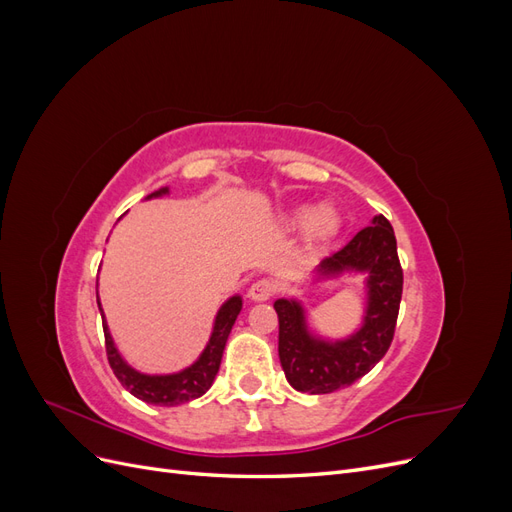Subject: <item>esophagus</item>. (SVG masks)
Returning <instances> with one entry per match:
<instances>
[{"instance_id":"obj_1","label":"esophagus","mask_w":512,"mask_h":512,"mask_svg":"<svg viewBox=\"0 0 512 512\" xmlns=\"http://www.w3.org/2000/svg\"><path fill=\"white\" fill-rule=\"evenodd\" d=\"M275 292V284L271 280H258L250 286V292H247V297H250L252 301H267L273 297Z\"/></svg>"}]
</instances>
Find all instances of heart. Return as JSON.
<instances>
[{
  "label": "heart",
  "instance_id": "obj_1",
  "mask_svg": "<svg viewBox=\"0 0 512 512\" xmlns=\"http://www.w3.org/2000/svg\"><path fill=\"white\" fill-rule=\"evenodd\" d=\"M303 218L307 220V232L312 237L318 239H327L333 237L337 228H339V215L331 205H320L312 213H303Z\"/></svg>",
  "mask_w": 512,
  "mask_h": 512
}]
</instances>
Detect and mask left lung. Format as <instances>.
<instances>
[{
  "instance_id": "obj_1",
  "label": "left lung",
  "mask_w": 512,
  "mask_h": 512,
  "mask_svg": "<svg viewBox=\"0 0 512 512\" xmlns=\"http://www.w3.org/2000/svg\"><path fill=\"white\" fill-rule=\"evenodd\" d=\"M346 271L367 275L363 324L346 339L327 342L312 335L299 301L277 299L273 303L280 320V363L292 389L301 393L324 395L346 389L374 369L393 342L404 271L393 226L384 215H376L318 267L322 277Z\"/></svg>"
}]
</instances>
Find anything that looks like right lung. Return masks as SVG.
Masks as SVG:
<instances>
[{
  "mask_svg": "<svg viewBox=\"0 0 512 512\" xmlns=\"http://www.w3.org/2000/svg\"><path fill=\"white\" fill-rule=\"evenodd\" d=\"M166 192L168 188H162L158 192L149 194L147 198L162 196ZM241 305H243L241 297L235 294V297H230L220 307L218 316H215L209 344L203 350V354L198 356L196 363L177 371V374L149 376V374H141V371H136L134 367H130L126 361H123V356L115 348L111 331H108V324L98 299V307L102 314V329H104V346H106V356H108V363H111L113 374L134 397L147 401V404H153V406H179V404H185V401H192L200 395H205L209 391V386L213 384L215 376H218L222 354L226 348V339L230 335L232 324H235L241 312Z\"/></svg>",
  "mask_w": 512,
  "mask_h": 512,
  "instance_id": "obj_1",
  "label": "right lung"
}]
</instances>
